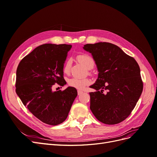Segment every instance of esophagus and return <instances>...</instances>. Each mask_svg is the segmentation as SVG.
Masks as SVG:
<instances>
[{"label":"esophagus","instance_id":"esophagus-1","mask_svg":"<svg viewBox=\"0 0 157 157\" xmlns=\"http://www.w3.org/2000/svg\"><path fill=\"white\" fill-rule=\"evenodd\" d=\"M77 93H78V95H80V94H82L83 93V92L81 91V90H78Z\"/></svg>","mask_w":157,"mask_h":157}]
</instances>
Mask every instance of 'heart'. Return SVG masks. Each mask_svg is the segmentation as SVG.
Returning a JSON list of instances; mask_svg holds the SVG:
<instances>
[{"instance_id":"obj_1","label":"heart","mask_w":157,"mask_h":157,"mask_svg":"<svg viewBox=\"0 0 157 157\" xmlns=\"http://www.w3.org/2000/svg\"><path fill=\"white\" fill-rule=\"evenodd\" d=\"M77 59L85 67L88 69H91L94 65V61L92 56L88 54H80L77 57ZM71 61V59H67L63 65V72L65 74H68L70 72ZM91 82V80L88 78H80L77 77H72L68 80V84L70 86L77 89H83Z\"/></svg>"}]
</instances>
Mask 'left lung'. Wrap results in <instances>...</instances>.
I'll return each instance as SVG.
<instances>
[{"label":"left lung","instance_id":"obj_1","mask_svg":"<svg viewBox=\"0 0 157 157\" xmlns=\"http://www.w3.org/2000/svg\"><path fill=\"white\" fill-rule=\"evenodd\" d=\"M83 48L96 61L98 77L90 88V110L106 124H116L130 115L143 91L138 63L109 42L87 44Z\"/></svg>","mask_w":157,"mask_h":157}]
</instances>
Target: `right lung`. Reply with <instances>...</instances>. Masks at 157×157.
<instances>
[{
	"label": "right lung",
	"instance_id": "right-lung-1",
	"mask_svg": "<svg viewBox=\"0 0 157 157\" xmlns=\"http://www.w3.org/2000/svg\"><path fill=\"white\" fill-rule=\"evenodd\" d=\"M71 44H44L23 58L16 71V92L23 105L40 121L56 126L67 118L77 91L68 87L52 91L56 83L63 86V67Z\"/></svg>",
	"mask_w": 157,
	"mask_h": 157
}]
</instances>
